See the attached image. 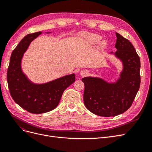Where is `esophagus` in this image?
Masks as SVG:
<instances>
[{"mask_svg":"<svg viewBox=\"0 0 152 152\" xmlns=\"http://www.w3.org/2000/svg\"><path fill=\"white\" fill-rule=\"evenodd\" d=\"M87 73H88V72H87V70H82L80 72V75L82 76V77H84V76L87 75Z\"/></svg>","mask_w":152,"mask_h":152,"instance_id":"1","label":"esophagus"}]
</instances>
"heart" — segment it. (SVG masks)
Here are the masks:
<instances>
[{
  "instance_id": "1",
  "label": "heart",
  "mask_w": 152,
  "mask_h": 152,
  "mask_svg": "<svg viewBox=\"0 0 152 152\" xmlns=\"http://www.w3.org/2000/svg\"><path fill=\"white\" fill-rule=\"evenodd\" d=\"M82 39L86 44L89 45H94L99 42V40L102 39V37L96 34L85 33L82 35ZM106 45H107V42L105 40H102L99 43V49H103L106 47Z\"/></svg>"
}]
</instances>
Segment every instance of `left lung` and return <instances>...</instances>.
<instances>
[{
    "label": "left lung",
    "instance_id": "1",
    "mask_svg": "<svg viewBox=\"0 0 152 152\" xmlns=\"http://www.w3.org/2000/svg\"><path fill=\"white\" fill-rule=\"evenodd\" d=\"M115 53L111 52L123 65L120 77L115 82L102 78H82L85 89L84 102L87 109L99 116L118 115L131 107L140 86V59L129 40L116 33Z\"/></svg>",
    "mask_w": 152,
    "mask_h": 152
}]
</instances>
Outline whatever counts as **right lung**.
Masks as SVG:
<instances>
[{"instance_id":"1","label":"right lung","mask_w":152,"mask_h":152,"mask_svg":"<svg viewBox=\"0 0 152 152\" xmlns=\"http://www.w3.org/2000/svg\"><path fill=\"white\" fill-rule=\"evenodd\" d=\"M41 34L42 31L28 34L20 41L12 50L7 74L9 89L13 100L26 111L36 114L56 108L64 91L75 80V75L72 73L47 83L35 84L23 72V54L30 43Z\"/></svg>"}]
</instances>
